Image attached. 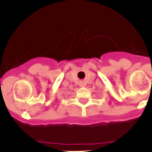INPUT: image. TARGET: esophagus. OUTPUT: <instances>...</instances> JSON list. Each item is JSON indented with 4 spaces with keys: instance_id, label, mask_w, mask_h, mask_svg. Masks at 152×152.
I'll list each match as a JSON object with an SVG mask.
<instances>
[{
    "instance_id": "1",
    "label": "esophagus",
    "mask_w": 152,
    "mask_h": 152,
    "mask_svg": "<svg viewBox=\"0 0 152 152\" xmlns=\"http://www.w3.org/2000/svg\"><path fill=\"white\" fill-rule=\"evenodd\" d=\"M80 86H81V87H83V86H84V84H83V83H81Z\"/></svg>"
}]
</instances>
